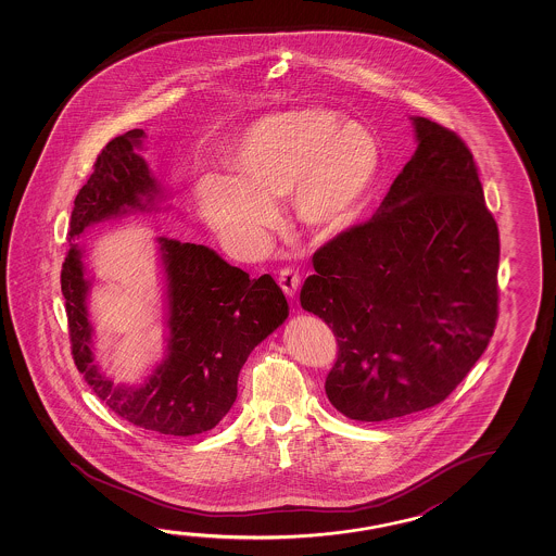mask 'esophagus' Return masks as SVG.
<instances>
[{
	"label": "esophagus",
	"instance_id": "esophagus-1",
	"mask_svg": "<svg viewBox=\"0 0 556 556\" xmlns=\"http://www.w3.org/2000/svg\"><path fill=\"white\" fill-rule=\"evenodd\" d=\"M279 285H281L282 292L289 299H292L296 294L299 285H301V275H299V271L291 269V267H287V269H282L281 274H279Z\"/></svg>",
	"mask_w": 556,
	"mask_h": 556
}]
</instances>
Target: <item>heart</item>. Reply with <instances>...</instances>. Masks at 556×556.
I'll use <instances>...</instances> for the list:
<instances>
[{
  "label": "heart",
  "mask_w": 556,
  "mask_h": 556,
  "mask_svg": "<svg viewBox=\"0 0 556 556\" xmlns=\"http://www.w3.org/2000/svg\"><path fill=\"white\" fill-rule=\"evenodd\" d=\"M235 176L207 174L198 205L235 252H254L277 217L275 200L291 193L304 227L331 237L363 210L380 173L378 137L361 122L302 109L257 119L228 151Z\"/></svg>",
  "instance_id": "b5f03b06"
}]
</instances>
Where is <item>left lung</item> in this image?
Returning a JSON list of instances; mask_svg holds the SVG:
<instances>
[{"instance_id": "8db88e82", "label": "left lung", "mask_w": 556, "mask_h": 556, "mask_svg": "<svg viewBox=\"0 0 556 556\" xmlns=\"http://www.w3.org/2000/svg\"><path fill=\"white\" fill-rule=\"evenodd\" d=\"M417 151L372 219L312 257L302 308L328 324L331 405L378 422L434 407L489 346L498 319V227L464 139L415 116Z\"/></svg>"}]
</instances>
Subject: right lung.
Segmentation results:
<instances>
[{
  "label": "right lung",
  "instance_id": "add662e5",
  "mask_svg": "<svg viewBox=\"0 0 556 556\" xmlns=\"http://www.w3.org/2000/svg\"><path fill=\"white\" fill-rule=\"evenodd\" d=\"M146 137L131 129L114 137L97 156L94 173L75 198L62 265V294L72 355L97 397L134 427L166 437H193L217 427L237 400L240 368L257 343L289 316V304L271 275H250L201 244L159 238L166 275V358L141 386H116L94 365L87 312L89 281L75 238L85 228L146 211L161 193L146 159L136 153Z\"/></svg>",
  "mask_w": 556,
  "mask_h": 556
}]
</instances>
